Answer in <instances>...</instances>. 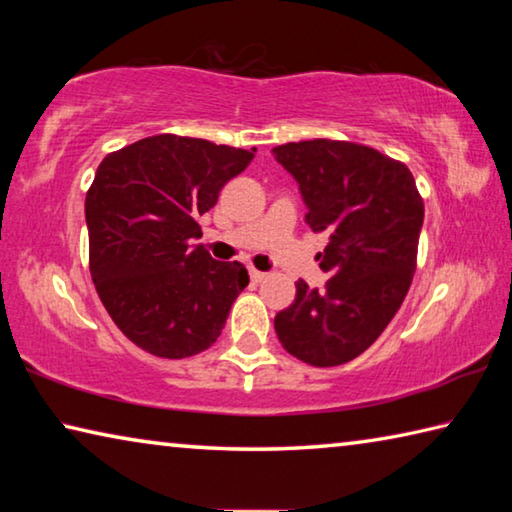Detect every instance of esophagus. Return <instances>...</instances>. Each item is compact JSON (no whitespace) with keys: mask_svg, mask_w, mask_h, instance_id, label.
I'll use <instances>...</instances> for the list:
<instances>
[{"mask_svg":"<svg viewBox=\"0 0 512 512\" xmlns=\"http://www.w3.org/2000/svg\"><path fill=\"white\" fill-rule=\"evenodd\" d=\"M250 277H253V282H264L266 280V273L257 271V268H250Z\"/></svg>","mask_w":512,"mask_h":512,"instance_id":"1","label":"esophagus"}]
</instances>
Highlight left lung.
I'll return each mask as SVG.
<instances>
[{
  "label": "left lung",
  "mask_w": 512,
  "mask_h": 512,
  "mask_svg": "<svg viewBox=\"0 0 512 512\" xmlns=\"http://www.w3.org/2000/svg\"><path fill=\"white\" fill-rule=\"evenodd\" d=\"M275 160L298 180L307 223L327 232L325 289L296 282L275 316L282 348L316 368L357 359L379 339L411 287L424 203L404 162L341 140L289 142Z\"/></svg>",
  "instance_id": "left-lung-1"
}]
</instances>
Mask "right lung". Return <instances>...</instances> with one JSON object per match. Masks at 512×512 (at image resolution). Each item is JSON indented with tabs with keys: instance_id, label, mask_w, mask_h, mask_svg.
Returning <instances> with one entry per match:
<instances>
[{
	"instance_id": "add662e5",
	"label": "right lung",
	"mask_w": 512,
	"mask_h": 512,
	"mask_svg": "<svg viewBox=\"0 0 512 512\" xmlns=\"http://www.w3.org/2000/svg\"><path fill=\"white\" fill-rule=\"evenodd\" d=\"M257 149L153 135L108 153L85 196L90 273L103 307L137 348L185 359L219 339L248 287L239 262H216L194 239Z\"/></svg>"
}]
</instances>
